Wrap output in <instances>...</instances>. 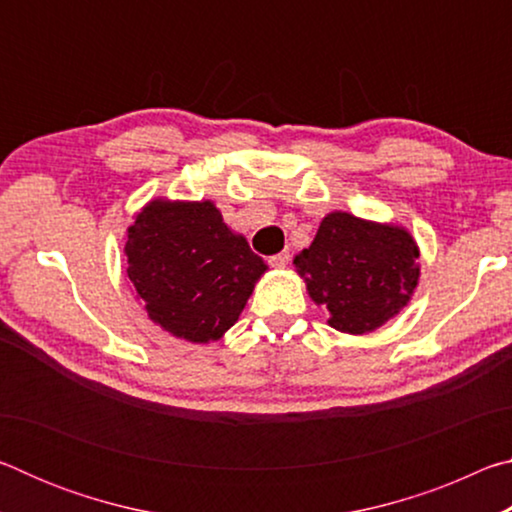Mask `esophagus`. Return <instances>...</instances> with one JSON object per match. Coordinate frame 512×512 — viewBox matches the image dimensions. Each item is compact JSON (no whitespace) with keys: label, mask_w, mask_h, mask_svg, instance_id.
<instances>
[{"label":"esophagus","mask_w":512,"mask_h":512,"mask_svg":"<svg viewBox=\"0 0 512 512\" xmlns=\"http://www.w3.org/2000/svg\"><path fill=\"white\" fill-rule=\"evenodd\" d=\"M289 259H291L289 250H282V253H277V255H271V257H268V264H271L273 268H284V266L289 264Z\"/></svg>","instance_id":"obj_1"}]
</instances>
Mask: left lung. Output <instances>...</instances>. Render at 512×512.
Segmentation results:
<instances>
[{"label":"left lung","mask_w":512,"mask_h":512,"mask_svg":"<svg viewBox=\"0 0 512 512\" xmlns=\"http://www.w3.org/2000/svg\"><path fill=\"white\" fill-rule=\"evenodd\" d=\"M418 257L404 228L332 212L293 264L305 277L311 300L327 309L329 325L366 334L411 300L420 277Z\"/></svg>","instance_id":"left-lung-1"}]
</instances>
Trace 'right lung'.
<instances>
[{
	"mask_svg": "<svg viewBox=\"0 0 512 512\" xmlns=\"http://www.w3.org/2000/svg\"><path fill=\"white\" fill-rule=\"evenodd\" d=\"M124 253L149 318L192 343L221 339L266 271L210 201H151L128 228Z\"/></svg>",
	"mask_w": 512,
	"mask_h": 512,
	"instance_id": "obj_1",
	"label": "right lung"
}]
</instances>
